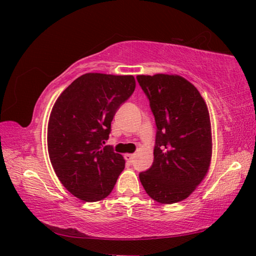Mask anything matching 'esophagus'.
Wrapping results in <instances>:
<instances>
[{"instance_id": "1", "label": "esophagus", "mask_w": 256, "mask_h": 256, "mask_svg": "<svg viewBox=\"0 0 256 256\" xmlns=\"http://www.w3.org/2000/svg\"><path fill=\"white\" fill-rule=\"evenodd\" d=\"M124 158H125V160H126L128 164H133L134 162V159H136V156L132 154H126L124 156Z\"/></svg>"}]
</instances>
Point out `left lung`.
I'll return each mask as SVG.
<instances>
[{
	"instance_id": "1",
	"label": "left lung",
	"mask_w": 256,
	"mask_h": 256,
	"mask_svg": "<svg viewBox=\"0 0 256 256\" xmlns=\"http://www.w3.org/2000/svg\"><path fill=\"white\" fill-rule=\"evenodd\" d=\"M154 116V162L138 178L154 201L172 204L188 198L210 166L211 125L200 92L180 76H138Z\"/></svg>"
}]
</instances>
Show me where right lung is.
<instances>
[{"label": "right lung", "instance_id": "1", "mask_svg": "<svg viewBox=\"0 0 256 256\" xmlns=\"http://www.w3.org/2000/svg\"><path fill=\"white\" fill-rule=\"evenodd\" d=\"M136 89L132 76L86 73L60 94L52 110L47 146L54 170L68 192L86 202L105 198L125 167L105 146L116 112Z\"/></svg>", "mask_w": 256, "mask_h": 256}]
</instances>
